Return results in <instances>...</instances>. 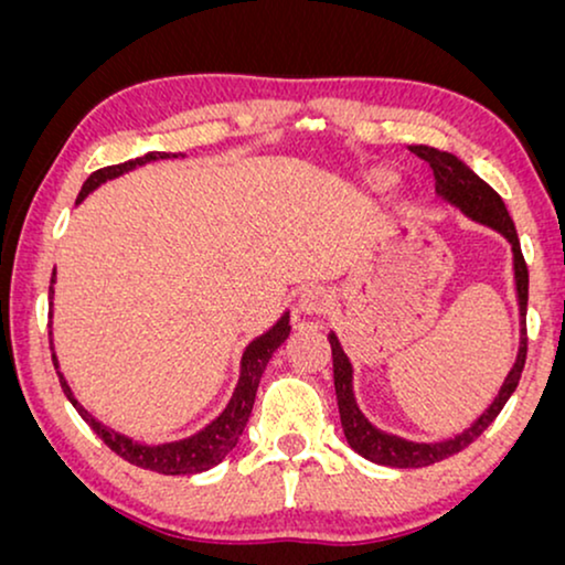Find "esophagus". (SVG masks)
<instances>
[{"mask_svg":"<svg viewBox=\"0 0 565 565\" xmlns=\"http://www.w3.org/2000/svg\"><path fill=\"white\" fill-rule=\"evenodd\" d=\"M298 306L300 311L308 316H321L327 313V308L331 306V296L327 288H321V285H311V288H306L298 296Z\"/></svg>","mask_w":565,"mask_h":565,"instance_id":"obj_1","label":"esophagus"}]
</instances>
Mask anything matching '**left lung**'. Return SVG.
<instances>
[{
  "instance_id": "obj_1",
  "label": "left lung",
  "mask_w": 565,
  "mask_h": 565,
  "mask_svg": "<svg viewBox=\"0 0 565 565\" xmlns=\"http://www.w3.org/2000/svg\"><path fill=\"white\" fill-rule=\"evenodd\" d=\"M412 151L416 157L427 161L435 172V190L437 195H443L445 200H450L452 205H458L462 213L470 215L473 221H481L486 226L497 228L499 234H504L512 244L514 252V277H516V298H520V316H522V342H520V354H516V362L512 367V373L507 375L504 385H501L499 396L493 404L489 406L481 419H478L473 427L462 431L455 439H447V443H437V445H416V443H406V439L385 435V431L375 429L365 416L360 414L358 404H354L352 396V365L350 360L344 358L342 347H339L337 337L329 334V344H331V365H334V391H337V406H339V419H342V429L347 443L354 452H360L362 458L370 462H377V466H388V468H424V466H435L439 460L452 458L455 452L466 450L470 443H476L478 437L483 435L486 429L491 427V422L497 419L501 408L512 396L516 385H520L522 370H524V360H527V262L522 257L520 249V236H516L514 221L509 215L504 200L499 198V192L486 184L481 177L470 172V169L462 164L458 157L447 151H437L431 146H412Z\"/></svg>"
}]
</instances>
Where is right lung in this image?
I'll return each mask as SVG.
<instances>
[{
	"mask_svg": "<svg viewBox=\"0 0 565 565\" xmlns=\"http://www.w3.org/2000/svg\"><path fill=\"white\" fill-rule=\"evenodd\" d=\"M167 157H169V153L151 151V153H146V157L122 161V164L97 169V172H92L87 177V182L82 184V192H79V198H76V203H82V200L87 198L99 182L113 180V177L128 172V169H134L138 164H146V161L167 159ZM53 275H56V269H53ZM49 292H53V285L49 288ZM288 334H290L288 316H282V319L277 321L275 327L267 331V334L254 339V342L246 347V352L242 358V377H238L236 393H234V398H231V404L226 406V412H223L213 424H207L203 431H198V435H192L188 439H180V443L149 447V445H138V443H134V439L118 435V431L105 429L103 424L92 419V416L84 412L79 404H76L72 391H68V385H66L64 375H61V373H58V383H61V388H64L66 398L72 401V406L76 408V412H79L82 419L87 422L92 429H95V435L103 439V443L110 447L115 455H120L122 460H128L130 466H138L143 470H153V473H161V476L203 473V470L218 466V462L236 447L238 437H242V431L246 427V422H249L254 396H257L259 377H262V373H265V367H267L269 358H273V352L285 342V339H288ZM51 358H53V367L58 370L56 354H51Z\"/></svg>",
	"mask_w": 565,
	"mask_h": 565,
	"instance_id": "obj_1",
	"label": "right lung"
}]
</instances>
